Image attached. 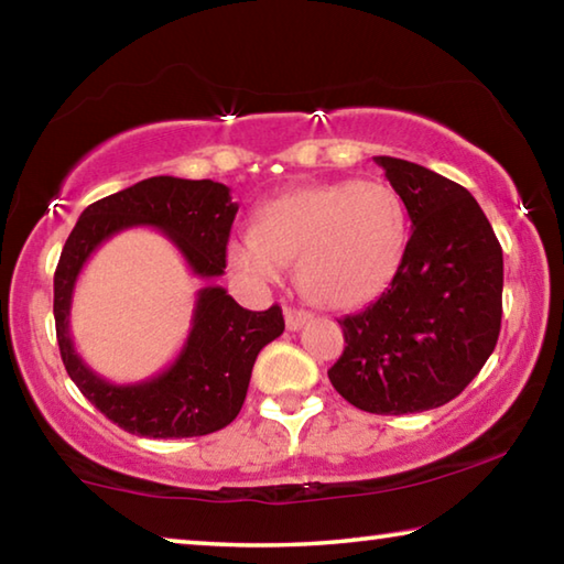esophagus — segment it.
I'll use <instances>...</instances> for the list:
<instances>
[{"instance_id": "obj_1", "label": "esophagus", "mask_w": 564, "mask_h": 564, "mask_svg": "<svg viewBox=\"0 0 564 564\" xmlns=\"http://www.w3.org/2000/svg\"><path fill=\"white\" fill-rule=\"evenodd\" d=\"M283 316H285V328L289 330H301L305 323L311 321V313L301 308H285Z\"/></svg>"}]
</instances>
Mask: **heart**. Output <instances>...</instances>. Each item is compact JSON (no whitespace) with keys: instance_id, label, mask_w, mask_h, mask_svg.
<instances>
[{"instance_id":"1","label":"heart","mask_w":564,"mask_h":564,"mask_svg":"<svg viewBox=\"0 0 564 564\" xmlns=\"http://www.w3.org/2000/svg\"><path fill=\"white\" fill-rule=\"evenodd\" d=\"M408 246V212L383 181H328L263 204L256 228L228 238L231 269L256 283L299 259V285L328 308H356L393 281Z\"/></svg>"}]
</instances>
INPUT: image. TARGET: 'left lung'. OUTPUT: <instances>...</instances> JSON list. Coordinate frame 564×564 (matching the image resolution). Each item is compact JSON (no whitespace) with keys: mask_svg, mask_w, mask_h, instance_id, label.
<instances>
[{"mask_svg":"<svg viewBox=\"0 0 564 564\" xmlns=\"http://www.w3.org/2000/svg\"><path fill=\"white\" fill-rule=\"evenodd\" d=\"M410 216L403 263L376 303L340 323L333 388L366 413L405 415L460 395L495 350L502 248L473 194L413 161L376 156Z\"/></svg>","mask_w":564,"mask_h":564,"instance_id":"1","label":"left lung"}]
</instances>
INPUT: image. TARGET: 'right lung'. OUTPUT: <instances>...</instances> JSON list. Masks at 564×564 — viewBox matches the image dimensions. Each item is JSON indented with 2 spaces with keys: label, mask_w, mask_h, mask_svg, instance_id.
I'll list each match as a JSON object with an SVG mask.
<instances>
[{
  "label": "right lung",
  "mask_w": 564,
  "mask_h": 564,
  "mask_svg": "<svg viewBox=\"0 0 564 564\" xmlns=\"http://www.w3.org/2000/svg\"><path fill=\"white\" fill-rule=\"evenodd\" d=\"M238 204L218 181L151 176L84 208L62 248L54 273V321L69 378L111 423L141 437H196L226 427L238 415L253 362L283 333L279 305L241 308L214 279L224 275L226 243ZM151 225L185 256L209 285L197 294L185 348L169 369L139 384H111L89 369L68 333L70 299L90 253L127 227Z\"/></svg>",
  "instance_id": "obj_1"
}]
</instances>
